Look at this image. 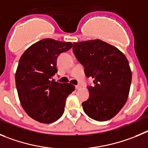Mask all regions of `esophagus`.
<instances>
[{
  "label": "esophagus",
  "instance_id": "obj_1",
  "mask_svg": "<svg viewBox=\"0 0 148 148\" xmlns=\"http://www.w3.org/2000/svg\"><path fill=\"white\" fill-rule=\"evenodd\" d=\"M81 88L80 86H75V88L77 89H77H79V88Z\"/></svg>",
  "mask_w": 148,
  "mask_h": 148
}]
</instances>
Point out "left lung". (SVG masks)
Here are the masks:
<instances>
[{
    "label": "left lung",
    "instance_id": "8db88e82",
    "mask_svg": "<svg viewBox=\"0 0 148 148\" xmlns=\"http://www.w3.org/2000/svg\"><path fill=\"white\" fill-rule=\"evenodd\" d=\"M73 52L84 66L87 77L94 78L88 86L89 97L82 103L90 118L103 122L112 119L128 97L132 72L125 54L100 40L73 43Z\"/></svg>",
    "mask_w": 148,
    "mask_h": 148
}]
</instances>
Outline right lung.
I'll return each instance as SVG.
<instances>
[{
    "mask_svg": "<svg viewBox=\"0 0 148 148\" xmlns=\"http://www.w3.org/2000/svg\"><path fill=\"white\" fill-rule=\"evenodd\" d=\"M72 47L71 42L47 38L28 48L20 58L15 83L23 108L41 123H52L64 112L66 98L74 90L70 83L55 82L57 60Z\"/></svg>",
    "mask_w": 148,
    "mask_h": 148,
    "instance_id": "right-lung-1",
    "label": "right lung"
}]
</instances>
